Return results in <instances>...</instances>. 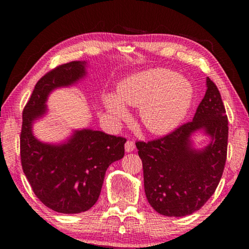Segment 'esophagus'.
<instances>
[{
	"mask_svg": "<svg viewBox=\"0 0 249 249\" xmlns=\"http://www.w3.org/2000/svg\"><path fill=\"white\" fill-rule=\"evenodd\" d=\"M124 149H125V152H127V153H130L132 151H135V142H131V141H128L124 145Z\"/></svg>",
	"mask_w": 249,
	"mask_h": 249,
	"instance_id": "esophagus-1",
	"label": "esophagus"
}]
</instances>
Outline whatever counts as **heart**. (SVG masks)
<instances>
[{"instance_id": "1", "label": "heart", "mask_w": 249, "mask_h": 249, "mask_svg": "<svg viewBox=\"0 0 249 249\" xmlns=\"http://www.w3.org/2000/svg\"><path fill=\"white\" fill-rule=\"evenodd\" d=\"M194 86L183 76L171 70L155 68L134 73L122 81L117 94H107L104 105L117 120H125V105L141 107L139 117L146 130L153 135H166L176 130L194 101Z\"/></svg>"}]
</instances>
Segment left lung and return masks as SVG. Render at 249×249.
Here are the masks:
<instances>
[{
    "label": "left lung",
    "instance_id": "left-lung-1",
    "mask_svg": "<svg viewBox=\"0 0 249 249\" xmlns=\"http://www.w3.org/2000/svg\"><path fill=\"white\" fill-rule=\"evenodd\" d=\"M228 118L220 91L206 78L205 96L192 122L165 137L138 142L148 203L165 216H186L198 211L215 192L227 160ZM200 132L210 139L196 147Z\"/></svg>",
    "mask_w": 249,
    "mask_h": 249
}]
</instances>
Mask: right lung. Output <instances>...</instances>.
<instances>
[{
	"label": "right lung",
	"instance_id": "obj_1",
	"mask_svg": "<svg viewBox=\"0 0 249 249\" xmlns=\"http://www.w3.org/2000/svg\"><path fill=\"white\" fill-rule=\"evenodd\" d=\"M87 61L62 64L40 78L22 112L20 155L25 176L40 202L64 214L88 211L97 202L108 166L124 155L125 138L90 128L74 129L63 141L46 142L34 124L49 113L47 100L59 88L87 76Z\"/></svg>",
	"mask_w": 249,
	"mask_h": 249
}]
</instances>
